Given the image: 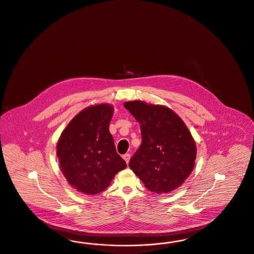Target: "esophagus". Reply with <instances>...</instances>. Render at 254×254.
<instances>
[{
	"mask_svg": "<svg viewBox=\"0 0 254 254\" xmlns=\"http://www.w3.org/2000/svg\"><path fill=\"white\" fill-rule=\"evenodd\" d=\"M123 158L125 159V161L127 162V164H128L129 159H130V155H129V154H125V155H123Z\"/></svg>",
	"mask_w": 254,
	"mask_h": 254,
	"instance_id": "obj_1",
	"label": "esophagus"
}]
</instances>
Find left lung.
Wrapping results in <instances>:
<instances>
[{"label": "left lung", "mask_w": 254, "mask_h": 254, "mask_svg": "<svg viewBox=\"0 0 254 254\" xmlns=\"http://www.w3.org/2000/svg\"><path fill=\"white\" fill-rule=\"evenodd\" d=\"M124 106L140 124L141 144L129 168L152 192L168 193L183 184L195 165L196 144L183 120L166 106L140 100Z\"/></svg>", "instance_id": "obj_1"}]
</instances>
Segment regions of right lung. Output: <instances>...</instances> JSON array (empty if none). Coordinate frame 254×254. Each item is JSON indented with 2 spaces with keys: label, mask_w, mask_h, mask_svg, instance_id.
<instances>
[{
  "label": "right lung",
  "mask_w": 254,
  "mask_h": 254,
  "mask_svg": "<svg viewBox=\"0 0 254 254\" xmlns=\"http://www.w3.org/2000/svg\"><path fill=\"white\" fill-rule=\"evenodd\" d=\"M113 114L110 104L88 107L70 121L57 142L62 173L80 192L104 191L114 175L127 167L109 130Z\"/></svg>",
  "instance_id": "obj_1"
}]
</instances>
